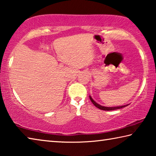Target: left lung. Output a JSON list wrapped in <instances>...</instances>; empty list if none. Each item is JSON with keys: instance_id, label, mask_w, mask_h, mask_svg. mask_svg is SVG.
I'll return each instance as SVG.
<instances>
[{"instance_id": "8db88e82", "label": "left lung", "mask_w": 156, "mask_h": 156, "mask_svg": "<svg viewBox=\"0 0 156 156\" xmlns=\"http://www.w3.org/2000/svg\"><path fill=\"white\" fill-rule=\"evenodd\" d=\"M90 97V99L92 101V103H93V104L96 106L97 108L100 109V110H105V111H111V110H118V109H121L122 108H125L128 105H122V106H117V107H105V106H102L99 104H98L97 103H96L92 99V98L91 97V96H89Z\"/></svg>"}]
</instances>
